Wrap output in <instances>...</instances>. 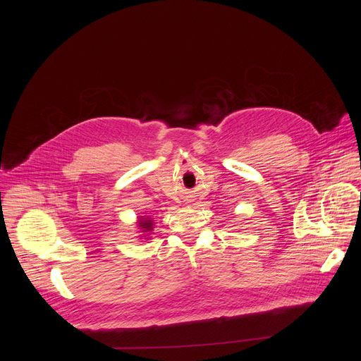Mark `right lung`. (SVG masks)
Masks as SVG:
<instances>
[{
  "instance_id": "right-lung-1",
  "label": "right lung",
  "mask_w": 361,
  "mask_h": 361,
  "mask_svg": "<svg viewBox=\"0 0 361 361\" xmlns=\"http://www.w3.org/2000/svg\"><path fill=\"white\" fill-rule=\"evenodd\" d=\"M138 227L141 228L142 233H148L151 231L154 227H152V220H148V219H140L138 220Z\"/></svg>"
}]
</instances>
